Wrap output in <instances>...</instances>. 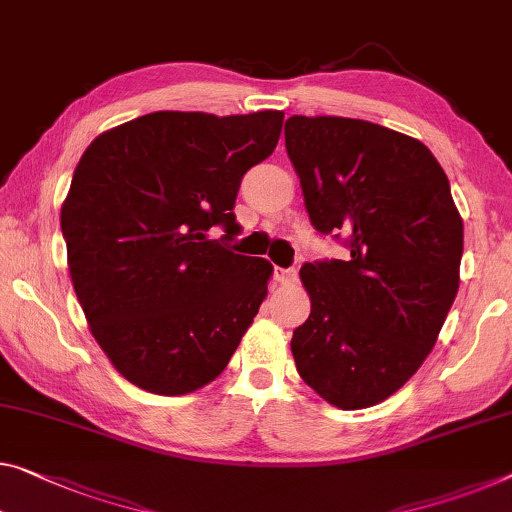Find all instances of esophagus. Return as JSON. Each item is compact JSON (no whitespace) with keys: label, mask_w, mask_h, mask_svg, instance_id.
I'll list each match as a JSON object with an SVG mask.
<instances>
[{"label":"esophagus","mask_w":512,"mask_h":512,"mask_svg":"<svg viewBox=\"0 0 512 512\" xmlns=\"http://www.w3.org/2000/svg\"><path fill=\"white\" fill-rule=\"evenodd\" d=\"M297 279L295 267H277L274 270V281L277 283H293Z\"/></svg>","instance_id":"obj_1"}]
</instances>
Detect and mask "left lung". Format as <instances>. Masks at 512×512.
<instances>
[{
    "label": "left lung",
    "mask_w": 512,
    "mask_h": 512,
    "mask_svg": "<svg viewBox=\"0 0 512 512\" xmlns=\"http://www.w3.org/2000/svg\"><path fill=\"white\" fill-rule=\"evenodd\" d=\"M286 151L320 235L350 256L302 265V380L341 410L382 403L419 371L460 286L462 219L435 155L371 121L290 116Z\"/></svg>",
    "instance_id": "8db88e82"
}]
</instances>
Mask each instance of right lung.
Returning a JSON list of instances; mask_svg holds the SVG:
<instances>
[{
	"label": "right lung",
	"instance_id": "obj_1",
	"mask_svg": "<svg viewBox=\"0 0 512 512\" xmlns=\"http://www.w3.org/2000/svg\"><path fill=\"white\" fill-rule=\"evenodd\" d=\"M281 112H153L91 141L61 208L70 279L125 380L183 396L224 371L272 265L224 247L242 176L270 157ZM217 225L219 241L209 238Z\"/></svg>",
	"mask_w": 512,
	"mask_h": 512
}]
</instances>
